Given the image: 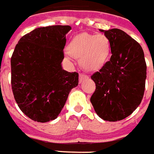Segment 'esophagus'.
Instances as JSON below:
<instances>
[{"instance_id":"1","label":"esophagus","mask_w":154,"mask_h":154,"mask_svg":"<svg viewBox=\"0 0 154 154\" xmlns=\"http://www.w3.org/2000/svg\"><path fill=\"white\" fill-rule=\"evenodd\" d=\"M88 78V77L86 75H84V74H79V82H80V83L83 82L84 79H86Z\"/></svg>"}]
</instances>
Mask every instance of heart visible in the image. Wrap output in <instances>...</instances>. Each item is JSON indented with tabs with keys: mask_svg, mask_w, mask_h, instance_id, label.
<instances>
[{
	"mask_svg": "<svg viewBox=\"0 0 154 154\" xmlns=\"http://www.w3.org/2000/svg\"><path fill=\"white\" fill-rule=\"evenodd\" d=\"M67 50L71 56L79 58V64L84 70L95 71L108 60L110 42L105 35L81 33L73 38Z\"/></svg>",
	"mask_w": 154,
	"mask_h": 154,
	"instance_id": "b5f03b06",
	"label": "heart"
}]
</instances>
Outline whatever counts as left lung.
Wrapping results in <instances>:
<instances>
[{
    "label": "left lung",
    "mask_w": 154,
    "mask_h": 154,
    "mask_svg": "<svg viewBox=\"0 0 154 154\" xmlns=\"http://www.w3.org/2000/svg\"><path fill=\"white\" fill-rule=\"evenodd\" d=\"M110 42L111 57L91 78L96 90L91 97L95 111L103 120L124 119L139 106L144 96L146 62L138 42L122 30H100Z\"/></svg>",
    "instance_id": "obj_1"
}]
</instances>
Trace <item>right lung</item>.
<instances>
[{"instance_id":"add662e5","label":"right lung","mask_w":154,"mask_h":154,"mask_svg":"<svg viewBox=\"0 0 154 154\" xmlns=\"http://www.w3.org/2000/svg\"><path fill=\"white\" fill-rule=\"evenodd\" d=\"M70 26L39 27L21 38L11 57V85L18 107L31 119L57 118L79 74L62 69L66 35Z\"/></svg>"}]
</instances>
